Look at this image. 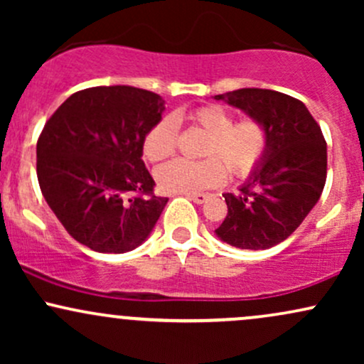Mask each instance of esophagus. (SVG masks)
Listing matches in <instances>:
<instances>
[{
    "mask_svg": "<svg viewBox=\"0 0 364 364\" xmlns=\"http://www.w3.org/2000/svg\"><path fill=\"white\" fill-rule=\"evenodd\" d=\"M188 198L193 200L195 203H203L207 200V195L205 193H191V195H186Z\"/></svg>",
    "mask_w": 364,
    "mask_h": 364,
    "instance_id": "1",
    "label": "esophagus"
}]
</instances>
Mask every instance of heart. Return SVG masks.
Here are the masks:
<instances>
[{"label": "heart", "mask_w": 364, "mask_h": 364, "mask_svg": "<svg viewBox=\"0 0 364 364\" xmlns=\"http://www.w3.org/2000/svg\"><path fill=\"white\" fill-rule=\"evenodd\" d=\"M188 121L207 135L203 141V161L190 162L176 159L156 171L157 186L164 193H196L214 188L224 181L225 169L236 178L248 176L260 164L267 149V132L258 121L235 118L225 107L217 104L196 107L188 114ZM178 124L171 116H164L149 129L141 150L150 162L168 159L174 152Z\"/></svg>", "instance_id": "obj_1"}]
</instances>
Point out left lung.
Segmentation results:
<instances>
[{
    "label": "left lung",
    "instance_id": "8db88e82",
    "mask_svg": "<svg viewBox=\"0 0 364 364\" xmlns=\"http://www.w3.org/2000/svg\"><path fill=\"white\" fill-rule=\"evenodd\" d=\"M258 121L267 149L240 193H224L228 215L215 229L224 243L267 250L289 237L320 200L327 179V144L301 101L269 89L215 95Z\"/></svg>",
    "mask_w": 364,
    "mask_h": 364
}]
</instances>
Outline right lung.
Returning a JSON list of instances; mask_svg holds the SVG:
<instances>
[{"instance_id":"add662e5","label":"right lung","mask_w":364,"mask_h":364,"mask_svg":"<svg viewBox=\"0 0 364 364\" xmlns=\"http://www.w3.org/2000/svg\"><path fill=\"white\" fill-rule=\"evenodd\" d=\"M129 85L75 92L37 140V179L54 215L78 243L127 253L152 232L168 198L156 196L141 161L145 135L166 109Z\"/></svg>"}]
</instances>
